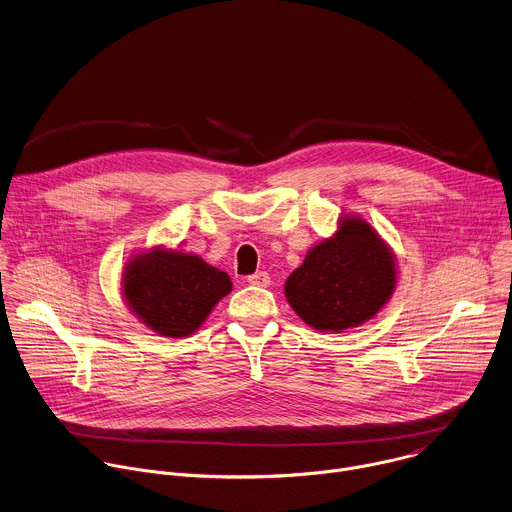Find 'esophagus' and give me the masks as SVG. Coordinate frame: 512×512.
I'll return each instance as SVG.
<instances>
[{
    "instance_id": "34e87169",
    "label": "esophagus",
    "mask_w": 512,
    "mask_h": 512,
    "mask_svg": "<svg viewBox=\"0 0 512 512\" xmlns=\"http://www.w3.org/2000/svg\"><path fill=\"white\" fill-rule=\"evenodd\" d=\"M247 281H249L251 285H255V287H267V285L271 283V277H269L267 271H257V273L249 275Z\"/></svg>"
}]
</instances>
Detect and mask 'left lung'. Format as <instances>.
I'll return each mask as SVG.
<instances>
[{
	"label": "left lung",
	"instance_id": "obj_1",
	"mask_svg": "<svg viewBox=\"0 0 512 512\" xmlns=\"http://www.w3.org/2000/svg\"><path fill=\"white\" fill-rule=\"evenodd\" d=\"M397 287V259L358 214H342L332 237L316 243L285 279V300L310 328L344 332L375 318Z\"/></svg>",
	"mask_w": 512,
	"mask_h": 512
}]
</instances>
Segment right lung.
<instances>
[{
    "label": "right lung",
    "instance_id": "add662e5",
    "mask_svg": "<svg viewBox=\"0 0 512 512\" xmlns=\"http://www.w3.org/2000/svg\"><path fill=\"white\" fill-rule=\"evenodd\" d=\"M231 289L225 271L162 245L135 253L121 273V296L131 314L166 338L194 334Z\"/></svg>",
    "mask_w": 512,
    "mask_h": 512
}]
</instances>
